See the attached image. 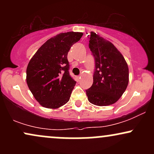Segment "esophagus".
Instances as JSON below:
<instances>
[{
    "mask_svg": "<svg viewBox=\"0 0 154 154\" xmlns=\"http://www.w3.org/2000/svg\"><path fill=\"white\" fill-rule=\"evenodd\" d=\"M77 79H78V80H79V79H81V76H77Z\"/></svg>",
    "mask_w": 154,
    "mask_h": 154,
    "instance_id": "obj_1",
    "label": "esophagus"
}]
</instances>
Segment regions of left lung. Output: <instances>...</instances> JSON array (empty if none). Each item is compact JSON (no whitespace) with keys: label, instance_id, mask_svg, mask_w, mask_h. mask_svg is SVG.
<instances>
[{"label":"left lung","instance_id":"left-lung-1","mask_svg":"<svg viewBox=\"0 0 154 154\" xmlns=\"http://www.w3.org/2000/svg\"><path fill=\"white\" fill-rule=\"evenodd\" d=\"M89 48L94 58L93 83L86 90L88 99L94 105L116 103L128 87L129 69L125 58L116 48L91 32Z\"/></svg>","mask_w":154,"mask_h":154}]
</instances>
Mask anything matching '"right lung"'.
Returning a JSON list of instances; mask_svg holds the SVG:
<instances>
[{"label":"right lung","instance_id":"1","mask_svg":"<svg viewBox=\"0 0 154 154\" xmlns=\"http://www.w3.org/2000/svg\"><path fill=\"white\" fill-rule=\"evenodd\" d=\"M83 33H60L48 40L35 53L26 68V83L41 106L56 109L69 100L76 81L69 75V51Z\"/></svg>","mask_w":154,"mask_h":154}]
</instances>
